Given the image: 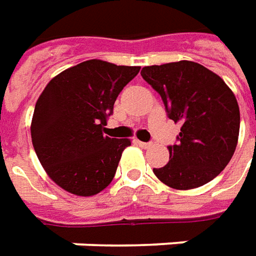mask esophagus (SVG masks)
<instances>
[{
    "mask_svg": "<svg viewBox=\"0 0 256 256\" xmlns=\"http://www.w3.org/2000/svg\"><path fill=\"white\" fill-rule=\"evenodd\" d=\"M136 144H138L142 149H148V148H150L152 146L150 142H142V140H136Z\"/></svg>",
    "mask_w": 256,
    "mask_h": 256,
    "instance_id": "34e87169",
    "label": "esophagus"
}]
</instances>
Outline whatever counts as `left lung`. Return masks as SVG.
Masks as SVG:
<instances>
[{
  "label": "left lung",
  "mask_w": 256,
  "mask_h": 256,
  "mask_svg": "<svg viewBox=\"0 0 256 256\" xmlns=\"http://www.w3.org/2000/svg\"><path fill=\"white\" fill-rule=\"evenodd\" d=\"M140 75L162 96L174 122H181L170 160L153 168L163 184L192 190L218 177L232 160L240 134V108L222 78L194 61L142 68Z\"/></svg>",
  "instance_id": "1"
}]
</instances>
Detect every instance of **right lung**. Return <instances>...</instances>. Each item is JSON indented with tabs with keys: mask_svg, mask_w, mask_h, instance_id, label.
<instances>
[{
	"mask_svg": "<svg viewBox=\"0 0 256 256\" xmlns=\"http://www.w3.org/2000/svg\"><path fill=\"white\" fill-rule=\"evenodd\" d=\"M139 70L89 60L58 74L38 96L32 142L44 172L64 191L93 196L112 181L131 139L107 136L104 125Z\"/></svg>",
	"mask_w": 256,
	"mask_h": 256,
	"instance_id": "obj_1",
	"label": "right lung"
}]
</instances>
